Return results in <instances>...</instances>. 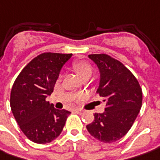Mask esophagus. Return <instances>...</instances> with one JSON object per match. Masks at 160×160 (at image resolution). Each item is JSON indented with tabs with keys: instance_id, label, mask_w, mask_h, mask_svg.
<instances>
[{
	"instance_id": "obj_1",
	"label": "esophagus",
	"mask_w": 160,
	"mask_h": 160,
	"mask_svg": "<svg viewBox=\"0 0 160 160\" xmlns=\"http://www.w3.org/2000/svg\"><path fill=\"white\" fill-rule=\"evenodd\" d=\"M74 111H75L76 113H78V114H82V112H83L81 109H80V108H75Z\"/></svg>"
}]
</instances>
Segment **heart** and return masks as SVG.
Wrapping results in <instances>:
<instances>
[{"label":"heart","instance_id":"heart-1","mask_svg":"<svg viewBox=\"0 0 160 160\" xmlns=\"http://www.w3.org/2000/svg\"><path fill=\"white\" fill-rule=\"evenodd\" d=\"M72 67L75 70V72L78 73V75L80 76V78H82L83 80L90 77L92 74V66L88 60L86 59H79L76 60L72 63Z\"/></svg>","mask_w":160,"mask_h":160}]
</instances>
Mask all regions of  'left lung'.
<instances>
[{
    "instance_id": "8db88e82",
    "label": "left lung",
    "mask_w": 160,
    "mask_h": 160,
    "mask_svg": "<svg viewBox=\"0 0 160 160\" xmlns=\"http://www.w3.org/2000/svg\"><path fill=\"white\" fill-rule=\"evenodd\" d=\"M88 57L100 69L101 81L96 94L106 106L102 114H94V122L87 129L99 141L113 143L133 125L142 107V88L134 74L119 60L105 53Z\"/></svg>"
}]
</instances>
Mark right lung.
<instances>
[{"label": "right lung", "mask_w": 160, "mask_h": 160, "mask_svg": "<svg viewBox=\"0 0 160 160\" xmlns=\"http://www.w3.org/2000/svg\"><path fill=\"white\" fill-rule=\"evenodd\" d=\"M72 54L43 52L21 71L10 93V108L21 130L32 142L47 144L60 135L71 114L46 101L62 66Z\"/></svg>", "instance_id": "1"}]
</instances>
